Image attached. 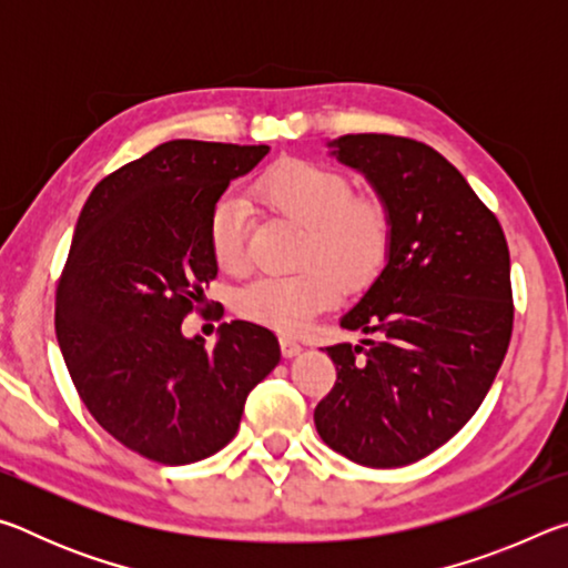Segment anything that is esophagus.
Here are the masks:
<instances>
[{"label":"esophagus","instance_id":"obj_1","mask_svg":"<svg viewBox=\"0 0 568 568\" xmlns=\"http://www.w3.org/2000/svg\"><path fill=\"white\" fill-rule=\"evenodd\" d=\"M281 351H283L285 358H293V355H297V353L303 351V345L297 343L295 338H281Z\"/></svg>","mask_w":568,"mask_h":568}]
</instances>
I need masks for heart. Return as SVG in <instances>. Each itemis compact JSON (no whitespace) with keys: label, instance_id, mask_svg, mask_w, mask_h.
<instances>
[{"label":"heart","instance_id":"1","mask_svg":"<svg viewBox=\"0 0 568 568\" xmlns=\"http://www.w3.org/2000/svg\"><path fill=\"white\" fill-rule=\"evenodd\" d=\"M261 203L305 235L297 247L293 275H265L237 295L245 321L281 333H301L341 297L339 283L351 291L368 285L388 261L393 217L378 195H353L343 172L307 160H283L255 182ZM210 250L227 273L247 265V207L240 197H220L210 213Z\"/></svg>","mask_w":568,"mask_h":568}]
</instances>
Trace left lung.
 I'll return each instance as SVG.
<instances>
[{
	"mask_svg": "<svg viewBox=\"0 0 568 568\" xmlns=\"http://www.w3.org/2000/svg\"><path fill=\"white\" fill-rule=\"evenodd\" d=\"M328 148L388 205L393 245L341 318L368 338L325 348L338 381L315 428L355 464L408 466L466 426L501 368L514 328L508 245L434 148L396 134H343Z\"/></svg>",
	"mask_w": 568,
	"mask_h": 568,
	"instance_id": "left-lung-1",
	"label": "left lung"
}]
</instances>
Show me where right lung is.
Returning a JSON list of instances; mask_svg holds the SVG:
<instances>
[{
    "mask_svg": "<svg viewBox=\"0 0 568 568\" xmlns=\"http://www.w3.org/2000/svg\"><path fill=\"white\" fill-rule=\"evenodd\" d=\"M267 152L162 142L98 182L77 220L57 341L94 420L158 464H195L227 446L247 393L281 361L275 335L255 323H223L213 351L182 335L217 275L210 213Z\"/></svg>",
    "mask_w": 568,
    "mask_h": 568,
    "instance_id": "obj_1",
    "label": "right lung"
}]
</instances>
